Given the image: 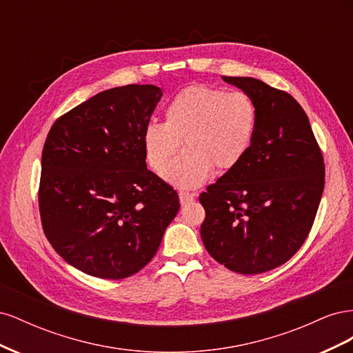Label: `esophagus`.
<instances>
[{
  "label": "esophagus",
  "instance_id": "34e87169",
  "mask_svg": "<svg viewBox=\"0 0 353 353\" xmlns=\"http://www.w3.org/2000/svg\"><path fill=\"white\" fill-rule=\"evenodd\" d=\"M191 201H194V194L187 193V191H179V203L183 206L190 205Z\"/></svg>",
  "mask_w": 353,
  "mask_h": 353
}]
</instances>
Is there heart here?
<instances>
[{"label":"heart","mask_w":353,"mask_h":353,"mask_svg":"<svg viewBox=\"0 0 353 353\" xmlns=\"http://www.w3.org/2000/svg\"><path fill=\"white\" fill-rule=\"evenodd\" d=\"M256 105L245 92L190 87L168 104L165 122H150L143 141L150 166L162 172L185 140V150L165 170V179L179 188L205 184L213 168L239 165L252 145Z\"/></svg>","instance_id":"1"}]
</instances>
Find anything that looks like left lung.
Masks as SVG:
<instances>
[{
    "mask_svg": "<svg viewBox=\"0 0 353 353\" xmlns=\"http://www.w3.org/2000/svg\"><path fill=\"white\" fill-rule=\"evenodd\" d=\"M253 100L258 113L249 152L199 200L200 234L216 262L262 274L302 248L324 191V160L302 105L254 78L222 77Z\"/></svg>",
    "mask_w": 353,
    "mask_h": 353,
    "instance_id": "8db88e82",
    "label": "left lung"
}]
</instances>
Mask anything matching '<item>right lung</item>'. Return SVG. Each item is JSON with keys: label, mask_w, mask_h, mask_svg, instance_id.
Here are the masks:
<instances>
[{"label": "right lung", "mask_w": 353, "mask_h": 353, "mask_svg": "<svg viewBox=\"0 0 353 353\" xmlns=\"http://www.w3.org/2000/svg\"><path fill=\"white\" fill-rule=\"evenodd\" d=\"M162 90H105L63 114L42 150L39 213L46 236L74 268L126 279L153 259L176 216V191L145 165L144 128Z\"/></svg>", "instance_id": "right-lung-1"}]
</instances>
